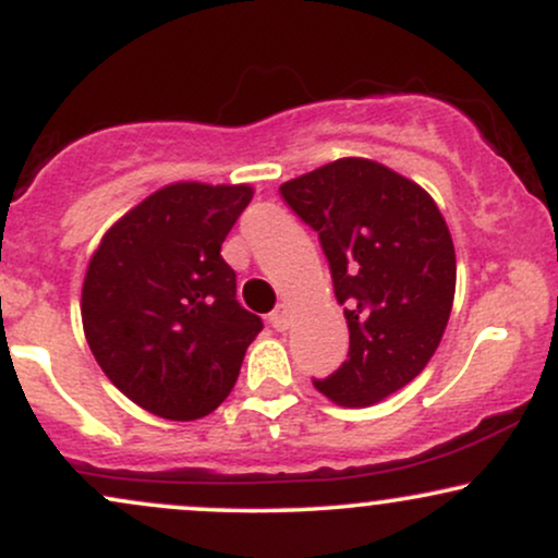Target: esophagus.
I'll return each mask as SVG.
<instances>
[{
    "instance_id": "1",
    "label": "esophagus",
    "mask_w": 558,
    "mask_h": 558,
    "mask_svg": "<svg viewBox=\"0 0 558 558\" xmlns=\"http://www.w3.org/2000/svg\"><path fill=\"white\" fill-rule=\"evenodd\" d=\"M270 323H272L275 330H286V328H288V323H291V319H288V306H286V304H280L278 310L272 312Z\"/></svg>"
}]
</instances>
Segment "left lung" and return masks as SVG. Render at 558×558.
Here are the masks:
<instances>
[{
	"instance_id": "obj_1",
	"label": "left lung",
	"mask_w": 558,
	"mask_h": 558,
	"mask_svg": "<svg viewBox=\"0 0 558 558\" xmlns=\"http://www.w3.org/2000/svg\"><path fill=\"white\" fill-rule=\"evenodd\" d=\"M319 233L349 325V360L315 380L341 407H373L433 360L457 291V254L438 204L386 165L341 157L280 185Z\"/></svg>"
}]
</instances>
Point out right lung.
I'll use <instances>...</instances> for the list:
<instances>
[{"label":"right lung","mask_w":558,"mask_h":558,"mask_svg":"<svg viewBox=\"0 0 558 558\" xmlns=\"http://www.w3.org/2000/svg\"><path fill=\"white\" fill-rule=\"evenodd\" d=\"M252 196L248 183H168L112 222L88 259L81 319L94 360L157 417L215 412L259 336L220 257Z\"/></svg>","instance_id":"right-lung-1"}]
</instances>
